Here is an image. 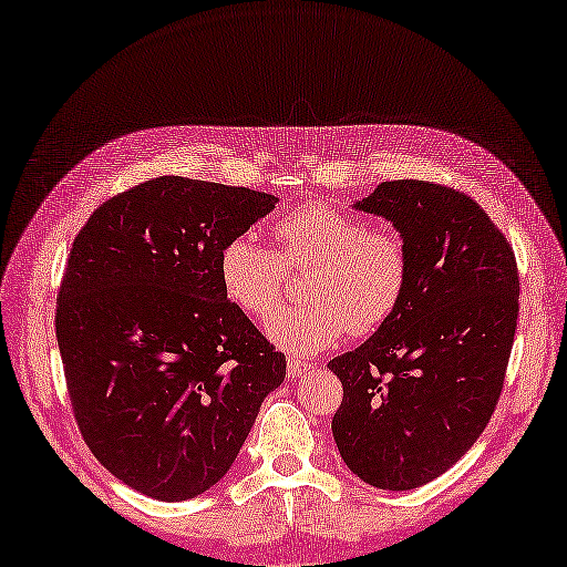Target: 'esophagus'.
Masks as SVG:
<instances>
[{
    "label": "esophagus",
    "instance_id": "esophagus-1",
    "mask_svg": "<svg viewBox=\"0 0 567 567\" xmlns=\"http://www.w3.org/2000/svg\"><path fill=\"white\" fill-rule=\"evenodd\" d=\"M315 365L307 363V360H299V358H290L287 360V378H302L305 372H311Z\"/></svg>",
    "mask_w": 567,
    "mask_h": 567
}]
</instances>
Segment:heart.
Segmentation results:
<instances>
[{"instance_id":"obj_1","label":"heart","mask_w":567,"mask_h":567,"mask_svg":"<svg viewBox=\"0 0 567 567\" xmlns=\"http://www.w3.org/2000/svg\"><path fill=\"white\" fill-rule=\"evenodd\" d=\"M275 250L236 236L219 252V282L244 315L265 321L284 296L285 269L308 270V302L278 312L270 339L292 353H319L346 331L375 333L402 307L412 252L400 231L368 226L331 204H305L270 228Z\"/></svg>"}]
</instances>
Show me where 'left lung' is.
<instances>
[{"label":"left lung","instance_id":"1","mask_svg":"<svg viewBox=\"0 0 567 567\" xmlns=\"http://www.w3.org/2000/svg\"><path fill=\"white\" fill-rule=\"evenodd\" d=\"M394 224L412 252L402 307L329 368L343 384L331 431L343 463L380 489L431 483L489 424L507 375L519 268L465 192L392 179L355 204Z\"/></svg>","mask_w":567,"mask_h":567}]
</instances>
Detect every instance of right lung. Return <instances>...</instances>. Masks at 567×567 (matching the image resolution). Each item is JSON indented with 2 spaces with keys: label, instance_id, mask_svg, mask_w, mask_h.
<instances>
[{
  "label": "right lung",
  "instance_id": "obj_1",
  "mask_svg": "<svg viewBox=\"0 0 567 567\" xmlns=\"http://www.w3.org/2000/svg\"><path fill=\"white\" fill-rule=\"evenodd\" d=\"M268 192L153 177L72 240L55 305L84 443L122 483L183 502L219 483L287 360L226 299L219 252L275 207Z\"/></svg>",
  "mask_w": 567,
  "mask_h": 567
}]
</instances>
